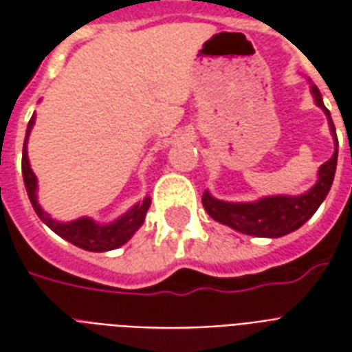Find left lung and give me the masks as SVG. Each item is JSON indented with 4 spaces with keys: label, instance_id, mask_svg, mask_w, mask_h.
<instances>
[{
    "label": "left lung",
    "instance_id": "1",
    "mask_svg": "<svg viewBox=\"0 0 352 352\" xmlns=\"http://www.w3.org/2000/svg\"><path fill=\"white\" fill-rule=\"evenodd\" d=\"M309 88L317 107L324 111L330 133L333 138V145H336L332 158L318 168L317 183L313 184L309 190L298 196L275 194V196H264L254 201H224V199H217L211 196V192L206 190L201 204L213 221L247 236L283 237L303 226L324 201L333 183L336 166H338V138H336V128H333L330 111L324 107V101L318 88L311 80Z\"/></svg>",
    "mask_w": 352,
    "mask_h": 352
}]
</instances>
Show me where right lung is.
Segmentation results:
<instances>
[{
	"instance_id": "1",
	"label": "right lung",
	"mask_w": 352,
	"mask_h": 352,
	"mask_svg": "<svg viewBox=\"0 0 352 352\" xmlns=\"http://www.w3.org/2000/svg\"><path fill=\"white\" fill-rule=\"evenodd\" d=\"M35 124V113L30 118L26 130V139H24V148H22V175H24V184H26L28 198L34 206L35 213L41 219L47 226H49L54 234L64 237L65 241L77 245L80 249L90 252H107L113 249H118L120 245L130 241L131 236L141 228V224L145 222V214L151 207V198L146 196L145 199L138 201L135 206H131L124 214H120L116 221L113 222H96L90 217H80L75 221H56L52 219L49 213L43 211L37 199V177H35L34 169L30 166V158H28V139L32 133V128Z\"/></svg>"
}]
</instances>
